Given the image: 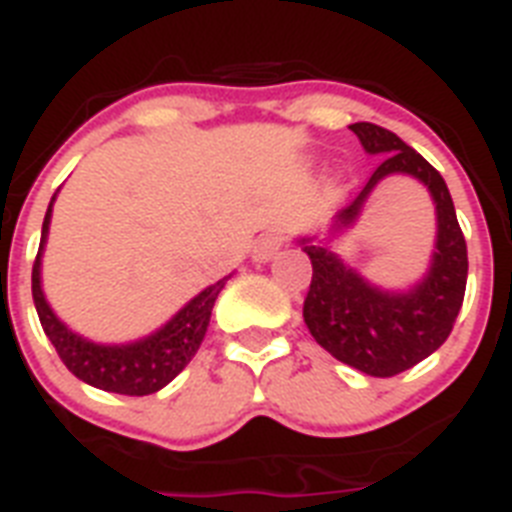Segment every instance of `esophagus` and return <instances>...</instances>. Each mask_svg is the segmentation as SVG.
I'll list each match as a JSON object with an SVG mask.
<instances>
[{"mask_svg": "<svg viewBox=\"0 0 512 512\" xmlns=\"http://www.w3.org/2000/svg\"><path fill=\"white\" fill-rule=\"evenodd\" d=\"M283 244V234L281 231H270V234H263L255 242V249H252V257H255V263H268L273 257L278 255V249Z\"/></svg>", "mask_w": 512, "mask_h": 512, "instance_id": "1", "label": "esophagus"}]
</instances>
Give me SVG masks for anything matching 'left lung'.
<instances>
[{
	"instance_id": "left-lung-1",
	"label": "left lung",
	"mask_w": 512,
	"mask_h": 512,
	"mask_svg": "<svg viewBox=\"0 0 512 512\" xmlns=\"http://www.w3.org/2000/svg\"><path fill=\"white\" fill-rule=\"evenodd\" d=\"M380 166L351 205L338 210L325 239L299 236L296 242L312 260V283L304 299V322L322 349L338 362L372 377L406 372L448 341L466 294V239L455 218L453 197L440 171L424 161L401 137L377 124L349 127ZM414 175L428 187L438 216V236L428 273L409 290L390 292L367 282L343 264L329 244L353 228L368 195L382 178Z\"/></svg>"
}]
</instances>
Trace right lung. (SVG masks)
<instances>
[{"instance_id":"1","label":"right lung","mask_w":512,"mask_h":512,"mask_svg":"<svg viewBox=\"0 0 512 512\" xmlns=\"http://www.w3.org/2000/svg\"><path fill=\"white\" fill-rule=\"evenodd\" d=\"M57 192L51 197L46 210L41 244H38L36 263H33V304H36L41 328L54 343L59 359L70 369L77 380L88 382L93 388L119 395H150L166 388L197 354L210 325V312L218 294L231 276L221 278L213 286L203 289L190 302L184 304L171 320L156 328L148 336L130 343H96L80 336L67 322L57 317V312L46 302L44 286H41V260H44L46 239H49L51 208H54Z\"/></svg>"}]
</instances>
